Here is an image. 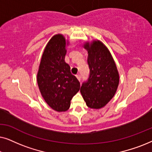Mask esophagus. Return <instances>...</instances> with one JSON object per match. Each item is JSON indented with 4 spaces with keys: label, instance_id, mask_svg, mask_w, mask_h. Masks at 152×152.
<instances>
[{
    "label": "esophagus",
    "instance_id": "1",
    "mask_svg": "<svg viewBox=\"0 0 152 152\" xmlns=\"http://www.w3.org/2000/svg\"><path fill=\"white\" fill-rule=\"evenodd\" d=\"M76 77H77V78L78 79L79 81H81V80H82V76H81L80 74H77L76 75Z\"/></svg>",
    "mask_w": 152,
    "mask_h": 152
}]
</instances>
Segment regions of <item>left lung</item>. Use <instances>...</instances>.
<instances>
[{"label":"left lung","mask_w":152,"mask_h":152,"mask_svg":"<svg viewBox=\"0 0 152 152\" xmlns=\"http://www.w3.org/2000/svg\"><path fill=\"white\" fill-rule=\"evenodd\" d=\"M90 73L80 88L86 105L91 109H100L114 96L119 84V75L115 61L107 47L101 41L86 43Z\"/></svg>","instance_id":"8db88e82"}]
</instances>
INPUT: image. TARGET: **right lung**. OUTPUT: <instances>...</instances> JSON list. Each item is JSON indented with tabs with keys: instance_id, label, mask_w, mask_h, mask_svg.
Segmentation results:
<instances>
[{
	"instance_id": "1",
	"label": "right lung",
	"mask_w": 152,
	"mask_h": 152,
	"mask_svg": "<svg viewBox=\"0 0 152 152\" xmlns=\"http://www.w3.org/2000/svg\"><path fill=\"white\" fill-rule=\"evenodd\" d=\"M66 39L63 35L52 37L45 47L37 74V83L43 99L52 109L65 111L70 100L80 91V83L70 72L64 59Z\"/></svg>"
}]
</instances>
